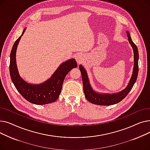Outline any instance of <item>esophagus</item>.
<instances>
[{"instance_id":"obj_1","label":"esophagus","mask_w":150,"mask_h":150,"mask_svg":"<svg viewBox=\"0 0 150 150\" xmlns=\"http://www.w3.org/2000/svg\"><path fill=\"white\" fill-rule=\"evenodd\" d=\"M75 58H76V60L78 62H80L83 59V55L82 54L78 53V54H76Z\"/></svg>"}]
</instances>
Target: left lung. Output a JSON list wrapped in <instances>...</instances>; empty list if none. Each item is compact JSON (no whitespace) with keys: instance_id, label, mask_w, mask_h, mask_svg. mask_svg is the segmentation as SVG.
Instances as JSON below:
<instances>
[{"instance_id":"1","label":"left lung","mask_w":150,"mask_h":150,"mask_svg":"<svg viewBox=\"0 0 150 150\" xmlns=\"http://www.w3.org/2000/svg\"><path fill=\"white\" fill-rule=\"evenodd\" d=\"M127 36L128 38V41L129 44L132 47L133 52H134V68L132 75L129 80V82L127 86V87L125 89L119 92L118 93H100L95 91H93L92 88L91 86L90 85L89 80L87 72L85 69L83 67L82 65L79 66L80 72L81 74L82 80L83 84V90L85 95V97L91 103L101 105V106H109L112 105L116 103H119L123 99H124L126 96H127L128 93L132 89L134 84L136 83L138 72H139V65H138V61H139V52L138 49L136 45L132 41L131 38L128 31L127 32Z\"/></svg>"}]
</instances>
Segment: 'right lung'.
Masks as SVG:
<instances>
[{
  "label": "right lung",
  "instance_id": "1",
  "mask_svg": "<svg viewBox=\"0 0 150 150\" xmlns=\"http://www.w3.org/2000/svg\"><path fill=\"white\" fill-rule=\"evenodd\" d=\"M25 29L15 41L11 51L10 74L11 80L21 95L30 103L40 105L53 103L59 96L66 76L72 69L77 67V63L74 58L62 63L51 78L41 84H32L27 83L19 74L16 59L17 47Z\"/></svg>",
  "mask_w": 150,
  "mask_h": 150
}]
</instances>
